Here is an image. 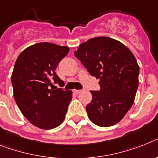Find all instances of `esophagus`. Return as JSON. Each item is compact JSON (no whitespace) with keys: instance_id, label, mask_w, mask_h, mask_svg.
<instances>
[{"instance_id":"1","label":"esophagus","mask_w":158,"mask_h":158,"mask_svg":"<svg viewBox=\"0 0 158 158\" xmlns=\"http://www.w3.org/2000/svg\"><path fill=\"white\" fill-rule=\"evenodd\" d=\"M81 91H82L81 90H77V89H74V90H73V92H74V93H75V94L80 93Z\"/></svg>"}]
</instances>
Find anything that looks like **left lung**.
Masks as SVG:
<instances>
[{
	"label": "left lung",
	"mask_w": 158,
	"mask_h": 158,
	"mask_svg": "<svg viewBox=\"0 0 158 158\" xmlns=\"http://www.w3.org/2000/svg\"><path fill=\"white\" fill-rule=\"evenodd\" d=\"M75 55L91 76L99 79V91H91L86 106L94 124L109 127L123 119L134 102L138 87L139 66L131 50L108 37L91 38L82 43Z\"/></svg>",
	"instance_id": "8db88e82"
}]
</instances>
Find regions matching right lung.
I'll use <instances>...</instances> for the list:
<instances>
[{"mask_svg": "<svg viewBox=\"0 0 158 158\" xmlns=\"http://www.w3.org/2000/svg\"><path fill=\"white\" fill-rule=\"evenodd\" d=\"M68 52L67 46L40 42L25 49L16 61L11 76L14 99L24 116L38 128L51 129L64 120L72 91L54 84H64L55 69Z\"/></svg>", "mask_w": 158, "mask_h": 158, "instance_id": "1", "label": "right lung"}]
</instances>
